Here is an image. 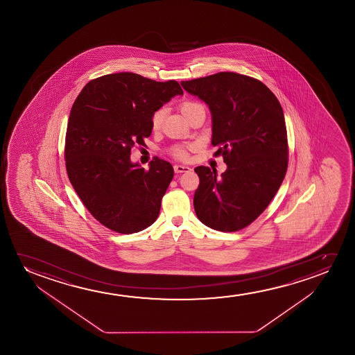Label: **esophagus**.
<instances>
[{"label":"esophagus","mask_w":355,"mask_h":355,"mask_svg":"<svg viewBox=\"0 0 355 355\" xmlns=\"http://www.w3.org/2000/svg\"><path fill=\"white\" fill-rule=\"evenodd\" d=\"M175 173H183V172H189L190 168L188 166L183 165H175Z\"/></svg>","instance_id":"1"}]
</instances>
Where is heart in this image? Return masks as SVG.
Here are the masks:
<instances>
[{
	"label": "heart",
	"instance_id": "b5f03b06",
	"mask_svg": "<svg viewBox=\"0 0 355 355\" xmlns=\"http://www.w3.org/2000/svg\"><path fill=\"white\" fill-rule=\"evenodd\" d=\"M199 105H201L200 103L185 102L182 104L180 112H183L184 116H187L194 107H199ZM164 114H165L164 109H159V110H156V112L153 114V116H151V126H153L154 130L160 127L161 122L164 120ZM175 155L177 156V157H180V159H185V157L188 156V153H187V150L183 149V148H177L175 150Z\"/></svg>",
	"mask_w": 355,
	"mask_h": 355
}]
</instances>
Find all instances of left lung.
I'll list each match as a JSON object with an SVG mask.
<instances>
[{"label":"left lung","instance_id":"1","mask_svg":"<svg viewBox=\"0 0 355 355\" xmlns=\"http://www.w3.org/2000/svg\"><path fill=\"white\" fill-rule=\"evenodd\" d=\"M187 92L209 107L212 146L227 170L199 166L195 214L209 228L236 232L267 209L287 170V133L282 105L256 78L218 73L182 81Z\"/></svg>","mask_w":355,"mask_h":355}]
</instances>
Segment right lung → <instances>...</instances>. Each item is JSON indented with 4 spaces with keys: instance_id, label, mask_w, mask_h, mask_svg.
<instances>
[{
    "instance_id": "right-lung-1",
    "label": "right lung",
    "mask_w": 355,
    "mask_h": 355,
    "mask_svg": "<svg viewBox=\"0 0 355 355\" xmlns=\"http://www.w3.org/2000/svg\"><path fill=\"white\" fill-rule=\"evenodd\" d=\"M182 94L173 80L157 83L117 73L89 81L76 98L65 138L67 172L78 198L104 227L138 233L159 217L173 167L156 157L146 171L130 156L150 136L153 114Z\"/></svg>"
}]
</instances>
